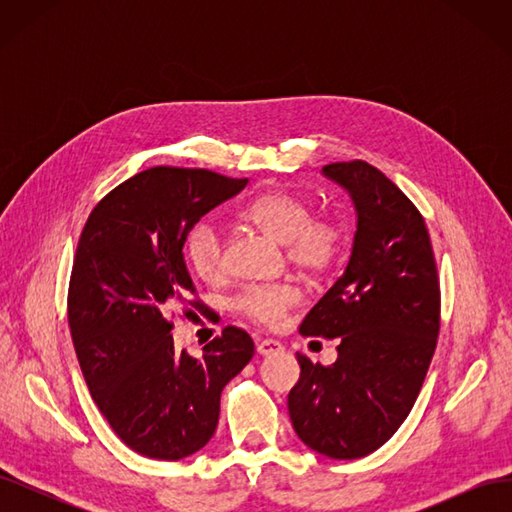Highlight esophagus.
Returning a JSON list of instances; mask_svg holds the SVG:
<instances>
[{"label":"esophagus","mask_w":512,"mask_h":512,"mask_svg":"<svg viewBox=\"0 0 512 512\" xmlns=\"http://www.w3.org/2000/svg\"><path fill=\"white\" fill-rule=\"evenodd\" d=\"M256 352L262 354V356L277 354V352H282V344L275 342V339H258V342H256Z\"/></svg>","instance_id":"1"}]
</instances>
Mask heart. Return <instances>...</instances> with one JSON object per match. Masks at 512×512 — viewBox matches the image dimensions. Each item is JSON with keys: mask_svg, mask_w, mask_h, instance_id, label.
Wrapping results in <instances>:
<instances>
[{"mask_svg": "<svg viewBox=\"0 0 512 512\" xmlns=\"http://www.w3.org/2000/svg\"><path fill=\"white\" fill-rule=\"evenodd\" d=\"M239 218L286 245V260L309 280L327 275L344 250V230L331 218H314V207L290 190H269L252 198ZM190 269L198 280L218 282L224 275V237L213 220L194 226L185 245ZM301 301L294 284L250 286L239 292L237 309L265 327H277Z\"/></svg>", "mask_w": 512, "mask_h": 512, "instance_id": "b5f03b06", "label": "heart"}]
</instances>
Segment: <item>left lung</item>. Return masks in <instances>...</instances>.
<instances>
[{
  "instance_id": "left-lung-1",
  "label": "left lung",
  "mask_w": 512,
  "mask_h": 512,
  "mask_svg": "<svg viewBox=\"0 0 512 512\" xmlns=\"http://www.w3.org/2000/svg\"><path fill=\"white\" fill-rule=\"evenodd\" d=\"M322 173L348 190L356 232L344 275L299 329L339 337L337 361L297 354L288 412L312 451L359 459L393 436L421 391L438 344L440 280L423 215L389 177L363 160Z\"/></svg>"
}]
</instances>
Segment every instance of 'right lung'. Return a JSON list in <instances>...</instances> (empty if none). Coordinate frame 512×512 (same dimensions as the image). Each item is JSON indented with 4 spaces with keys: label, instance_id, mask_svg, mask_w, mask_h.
Here are the masks:
<instances>
[{
    "label": "right lung",
    "instance_id": "obj_1",
    "mask_svg": "<svg viewBox=\"0 0 512 512\" xmlns=\"http://www.w3.org/2000/svg\"><path fill=\"white\" fill-rule=\"evenodd\" d=\"M245 185L205 168H147L100 200L76 245L68 288L76 359L108 425L143 457L200 451L218 427L222 389L254 356L252 337L237 327L203 356L177 352L168 320L177 309L207 312L192 299L183 245Z\"/></svg>",
    "mask_w": 512,
    "mask_h": 512
}]
</instances>
